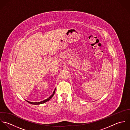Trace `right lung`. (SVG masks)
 <instances>
[{
  "label": "right lung",
  "mask_w": 130,
  "mask_h": 130,
  "mask_svg": "<svg viewBox=\"0 0 130 130\" xmlns=\"http://www.w3.org/2000/svg\"><path fill=\"white\" fill-rule=\"evenodd\" d=\"M55 90H56V89H55V90H54V92H53V94H52V95H51L49 98H48L47 99H46V100H44V101H42V102H36V103L30 102H29V101H26V102H28V103H29V104H35V105H36V104H44V103H46V102H47L49 101L50 100H51V99H52V98L54 94H55Z\"/></svg>",
  "instance_id": "1"
}]
</instances>
